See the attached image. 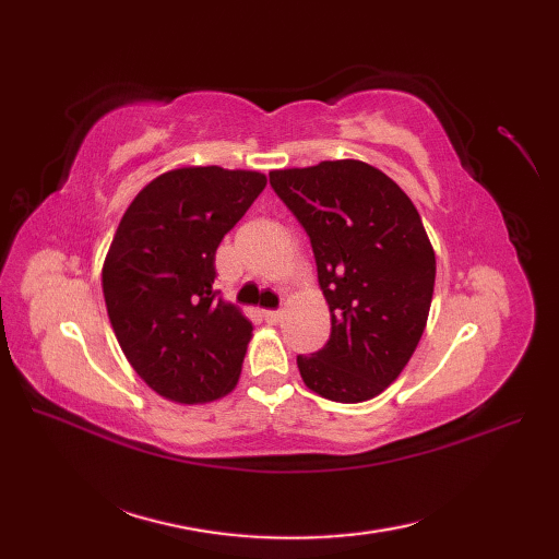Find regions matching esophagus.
Wrapping results in <instances>:
<instances>
[{"label":"esophagus","instance_id":"obj_1","mask_svg":"<svg viewBox=\"0 0 559 559\" xmlns=\"http://www.w3.org/2000/svg\"><path fill=\"white\" fill-rule=\"evenodd\" d=\"M282 310H263V317L270 321V324H277V321L282 319Z\"/></svg>","mask_w":559,"mask_h":559}]
</instances>
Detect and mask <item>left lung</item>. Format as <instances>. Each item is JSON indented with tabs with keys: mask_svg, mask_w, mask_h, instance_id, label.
<instances>
[{
	"mask_svg": "<svg viewBox=\"0 0 559 559\" xmlns=\"http://www.w3.org/2000/svg\"><path fill=\"white\" fill-rule=\"evenodd\" d=\"M270 186L308 233L331 310L329 343L298 370L337 403L378 396L408 364L431 308L436 257L399 186L361 160L270 173Z\"/></svg>",
	"mask_w": 559,
	"mask_h": 559,
	"instance_id": "8db88e82",
	"label": "left lung"
}]
</instances>
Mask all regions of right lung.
I'll return each mask as SVG.
<instances>
[{
	"label": "right lung",
	"mask_w": 559,
	"mask_h": 559,
	"mask_svg": "<svg viewBox=\"0 0 559 559\" xmlns=\"http://www.w3.org/2000/svg\"><path fill=\"white\" fill-rule=\"evenodd\" d=\"M265 189V175L181 167L138 193L103 267L111 329L160 396L205 403L240 378L251 321L214 289L224 235Z\"/></svg>",
	"instance_id": "right-lung-1"
}]
</instances>
